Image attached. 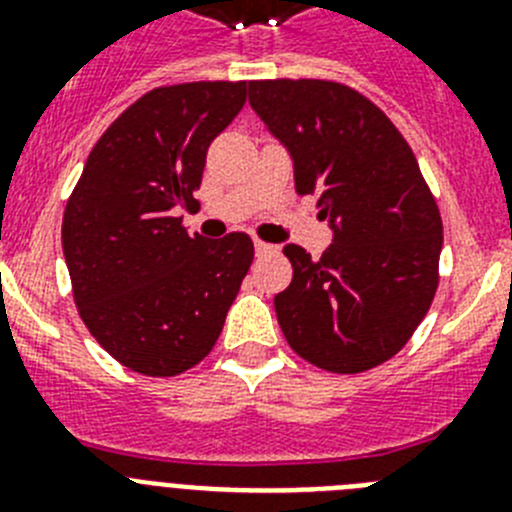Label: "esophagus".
<instances>
[{"mask_svg":"<svg viewBox=\"0 0 512 512\" xmlns=\"http://www.w3.org/2000/svg\"><path fill=\"white\" fill-rule=\"evenodd\" d=\"M253 248H256V256H266V253H277V246H271V243H264V241H256V243H253Z\"/></svg>","mask_w":512,"mask_h":512,"instance_id":"esophagus-1","label":"esophagus"}]
</instances>
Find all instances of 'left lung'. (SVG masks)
<instances>
[{"mask_svg": "<svg viewBox=\"0 0 512 512\" xmlns=\"http://www.w3.org/2000/svg\"><path fill=\"white\" fill-rule=\"evenodd\" d=\"M248 102L318 194L333 243L318 261L289 243L292 284L274 297L287 343L325 372L392 359L438 287L443 225L408 140L354 89L323 79L248 81Z\"/></svg>", "mask_w": 512, "mask_h": 512, "instance_id": "left-lung-1", "label": "left lung"}]
</instances>
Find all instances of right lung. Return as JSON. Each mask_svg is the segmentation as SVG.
Instances as JSON below:
<instances>
[{
	"label": "right lung",
	"mask_w": 512,
	"mask_h": 512,
	"mask_svg": "<svg viewBox=\"0 0 512 512\" xmlns=\"http://www.w3.org/2000/svg\"><path fill=\"white\" fill-rule=\"evenodd\" d=\"M246 102V81L143 94L104 130L63 212V256L99 346L146 377H174L215 346L248 266L246 233L189 235L207 148Z\"/></svg>",
	"instance_id": "obj_1"
}]
</instances>
